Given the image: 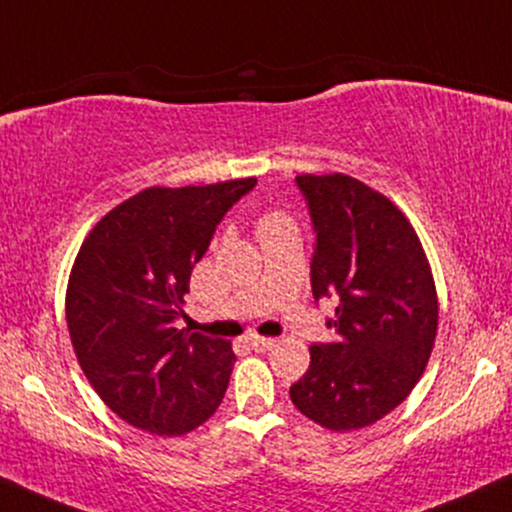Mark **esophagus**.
<instances>
[{
  "mask_svg": "<svg viewBox=\"0 0 512 512\" xmlns=\"http://www.w3.org/2000/svg\"><path fill=\"white\" fill-rule=\"evenodd\" d=\"M249 344L254 346L256 351H270L277 344V339H273V337H256V334H254V337H249Z\"/></svg>",
  "mask_w": 512,
  "mask_h": 512,
  "instance_id": "34e87169",
  "label": "esophagus"
}]
</instances>
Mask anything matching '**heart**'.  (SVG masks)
<instances>
[{"label":"heart","instance_id":"1","mask_svg":"<svg viewBox=\"0 0 512 512\" xmlns=\"http://www.w3.org/2000/svg\"><path fill=\"white\" fill-rule=\"evenodd\" d=\"M280 227H292L289 225V220L287 218H282V216H277V213H270V216H266L261 220V225H258V232H270V230H280Z\"/></svg>","mask_w":512,"mask_h":512}]
</instances>
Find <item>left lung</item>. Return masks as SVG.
<instances>
[{"instance_id":"left-lung-1","label":"left lung","mask_w":512,"mask_h":512,"mask_svg":"<svg viewBox=\"0 0 512 512\" xmlns=\"http://www.w3.org/2000/svg\"><path fill=\"white\" fill-rule=\"evenodd\" d=\"M315 232L313 299H334L337 339L311 346L289 399L327 430L368 427L420 380L437 337V292L425 251L387 197L349 175L294 180Z\"/></svg>"}]
</instances>
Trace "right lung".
Listing matches in <instances>:
<instances>
[{
  "instance_id": "1",
  "label": "right lung",
  "mask_w": 512,
  "mask_h": 512,
  "mask_svg": "<svg viewBox=\"0 0 512 512\" xmlns=\"http://www.w3.org/2000/svg\"><path fill=\"white\" fill-rule=\"evenodd\" d=\"M256 178L149 187L99 220L80 246L66 294L71 342L113 413L151 434L211 418L237 361L225 339L178 330L189 275L216 227Z\"/></svg>"
}]
</instances>
